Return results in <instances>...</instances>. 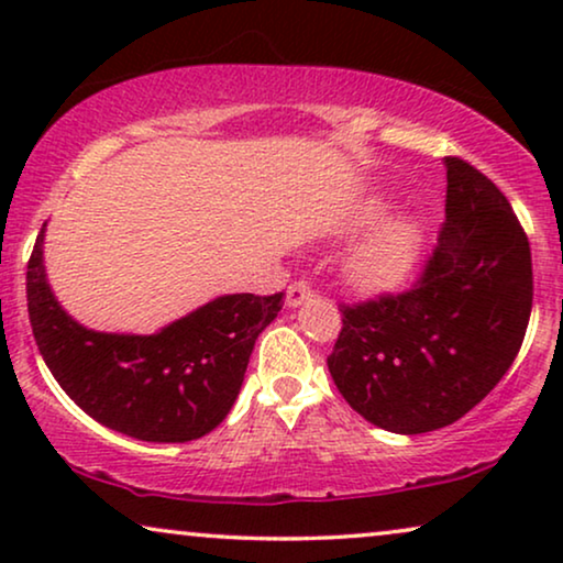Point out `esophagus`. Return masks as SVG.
<instances>
[{"label":"esophagus","instance_id":"1","mask_svg":"<svg viewBox=\"0 0 563 563\" xmlns=\"http://www.w3.org/2000/svg\"><path fill=\"white\" fill-rule=\"evenodd\" d=\"M310 297H312V287L307 282H295L287 289V305L289 307H299L302 302H307Z\"/></svg>","mask_w":563,"mask_h":563}]
</instances>
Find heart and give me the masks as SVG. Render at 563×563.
I'll return each instance as SVG.
<instances>
[{
    "mask_svg": "<svg viewBox=\"0 0 563 563\" xmlns=\"http://www.w3.org/2000/svg\"><path fill=\"white\" fill-rule=\"evenodd\" d=\"M420 243L422 230L418 222H391L353 253L349 264L351 279L364 289L395 287L412 272L420 256Z\"/></svg>",
    "mask_w": 563,
    "mask_h": 563,
    "instance_id": "b5f03b06",
    "label": "heart"
}]
</instances>
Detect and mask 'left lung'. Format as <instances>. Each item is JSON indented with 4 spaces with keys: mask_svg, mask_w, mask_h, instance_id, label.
Returning <instances> with one entry per match:
<instances>
[{
    "mask_svg": "<svg viewBox=\"0 0 563 563\" xmlns=\"http://www.w3.org/2000/svg\"><path fill=\"white\" fill-rule=\"evenodd\" d=\"M445 222L418 282L341 305L328 368L374 426L418 435L479 405L518 356L533 307L530 243L479 168L445 156Z\"/></svg>",
    "mask_w": 563,
    "mask_h": 563,
    "instance_id": "1",
    "label": "left lung"
}]
</instances>
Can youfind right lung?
I'll return each mask as SVG.
<instances>
[{
	"instance_id": "add662e5",
	"label": "right lung",
	"mask_w": 563,
	"mask_h": 563,
	"mask_svg": "<svg viewBox=\"0 0 563 563\" xmlns=\"http://www.w3.org/2000/svg\"><path fill=\"white\" fill-rule=\"evenodd\" d=\"M43 233L27 261V312L60 389L102 426L151 443H187L225 420L256 338L284 305L225 295L153 335L97 333L60 310L45 282Z\"/></svg>"
}]
</instances>
